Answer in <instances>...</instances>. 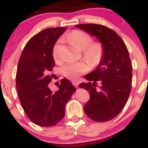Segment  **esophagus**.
<instances>
[{"label":"esophagus","instance_id":"1","mask_svg":"<svg viewBox=\"0 0 148 148\" xmlns=\"http://www.w3.org/2000/svg\"><path fill=\"white\" fill-rule=\"evenodd\" d=\"M72 82V84L74 85V86H75V87H78V86H79V82L77 81H75V80H73L72 82Z\"/></svg>","mask_w":148,"mask_h":148}]
</instances>
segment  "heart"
I'll list each match as a JSON object with an SVG mask.
<instances>
[{
  "mask_svg": "<svg viewBox=\"0 0 148 148\" xmlns=\"http://www.w3.org/2000/svg\"><path fill=\"white\" fill-rule=\"evenodd\" d=\"M72 44L82 51L83 57L92 66H97L101 63L104 56V47L100 42L93 41L92 36L80 30H74L66 36ZM59 40L53 46L52 55L56 62H62V57L59 53ZM89 65L86 62H69L62 66V71L66 77L75 79L89 70Z\"/></svg>",
  "mask_w": 148,
  "mask_h": 148,
  "instance_id": "heart-1",
  "label": "heart"
}]
</instances>
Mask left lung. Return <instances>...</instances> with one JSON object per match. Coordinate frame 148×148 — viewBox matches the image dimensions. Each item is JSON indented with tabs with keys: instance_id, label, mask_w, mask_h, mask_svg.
I'll return each mask as SVG.
<instances>
[{
	"instance_id": "obj_1",
	"label": "left lung",
	"mask_w": 148,
	"mask_h": 148,
	"mask_svg": "<svg viewBox=\"0 0 148 148\" xmlns=\"http://www.w3.org/2000/svg\"><path fill=\"white\" fill-rule=\"evenodd\" d=\"M76 26L96 37L104 47L101 63L84 77L92 82L81 83L79 86L90 95L84 106L86 115L96 122H107L122 112L130 94L132 69L129 51L123 40L111 28L93 23ZM98 83L101 86L97 89Z\"/></svg>"
}]
</instances>
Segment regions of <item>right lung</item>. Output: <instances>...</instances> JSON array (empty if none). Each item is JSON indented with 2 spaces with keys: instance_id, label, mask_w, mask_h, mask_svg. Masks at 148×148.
Returning <instances> with one entry per match:
<instances>
[{
  "instance_id": "1",
  "label": "right lung",
  "mask_w": 148,
  "mask_h": 148,
  "mask_svg": "<svg viewBox=\"0 0 148 148\" xmlns=\"http://www.w3.org/2000/svg\"><path fill=\"white\" fill-rule=\"evenodd\" d=\"M67 28H51L32 37L19 59L16 82L21 104L30 120L41 127L59 123L65 114L66 104L76 88L66 79L61 80L59 90L49 88L55 65L52 51L55 43Z\"/></svg>"
}]
</instances>
